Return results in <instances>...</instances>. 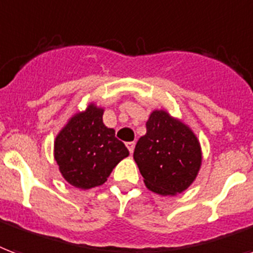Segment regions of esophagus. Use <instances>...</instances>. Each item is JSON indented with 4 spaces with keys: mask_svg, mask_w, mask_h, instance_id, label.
<instances>
[{
    "mask_svg": "<svg viewBox=\"0 0 253 253\" xmlns=\"http://www.w3.org/2000/svg\"><path fill=\"white\" fill-rule=\"evenodd\" d=\"M126 146H127V149H128V151L132 153V151H134V147H135V142H127Z\"/></svg>",
    "mask_w": 253,
    "mask_h": 253,
    "instance_id": "34e87169",
    "label": "esophagus"
}]
</instances>
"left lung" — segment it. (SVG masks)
Listing matches in <instances>:
<instances>
[{"label":"left lung","instance_id":"8db88e82","mask_svg":"<svg viewBox=\"0 0 253 253\" xmlns=\"http://www.w3.org/2000/svg\"><path fill=\"white\" fill-rule=\"evenodd\" d=\"M136 142L135 160L147 188L174 196L188 189L201 166V149L186 125L166 111H153Z\"/></svg>","mask_w":253,"mask_h":253}]
</instances>
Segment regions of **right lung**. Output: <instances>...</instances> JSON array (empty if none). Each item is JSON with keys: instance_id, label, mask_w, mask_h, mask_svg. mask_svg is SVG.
Here are the masks:
<instances>
[{"instance_id": "1", "label": "right lung", "mask_w": 253, "mask_h": 253, "mask_svg": "<svg viewBox=\"0 0 253 253\" xmlns=\"http://www.w3.org/2000/svg\"><path fill=\"white\" fill-rule=\"evenodd\" d=\"M128 155L115 130L103 123V108L89 104L69 119L55 141V160L67 182L79 189L104 184L112 169Z\"/></svg>"}]
</instances>
